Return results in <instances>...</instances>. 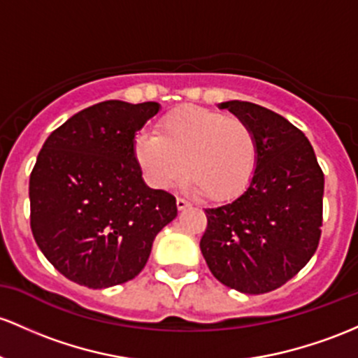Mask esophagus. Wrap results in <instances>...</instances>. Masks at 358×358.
Instances as JSON below:
<instances>
[{
	"label": "esophagus",
	"mask_w": 358,
	"mask_h": 358,
	"mask_svg": "<svg viewBox=\"0 0 358 358\" xmlns=\"http://www.w3.org/2000/svg\"><path fill=\"white\" fill-rule=\"evenodd\" d=\"M188 206H190V202H188L187 199H183V197H178V199H176V207H178L180 210L185 209V207H188Z\"/></svg>",
	"instance_id": "34e87169"
}]
</instances>
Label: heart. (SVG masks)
<instances>
[{"label":"heart","instance_id":"1","mask_svg":"<svg viewBox=\"0 0 358 358\" xmlns=\"http://www.w3.org/2000/svg\"><path fill=\"white\" fill-rule=\"evenodd\" d=\"M136 158L152 187L170 188L187 176L207 199L227 200L245 190L257 164V139L245 120L199 107L168 113L156 136H141Z\"/></svg>","mask_w":358,"mask_h":358}]
</instances>
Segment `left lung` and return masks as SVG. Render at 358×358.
Instances as JSON below:
<instances>
[{
	"instance_id": "obj_1",
	"label": "left lung",
	"mask_w": 358,
	"mask_h": 358,
	"mask_svg": "<svg viewBox=\"0 0 358 358\" xmlns=\"http://www.w3.org/2000/svg\"><path fill=\"white\" fill-rule=\"evenodd\" d=\"M257 139L248 188L206 209L200 250L219 282L245 294L282 287L311 260L323 226L324 175L311 143L287 119L250 101H224Z\"/></svg>"
}]
</instances>
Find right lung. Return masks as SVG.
I'll use <instances>...</instances> for the list:
<instances>
[{
	"label": "right lung",
	"instance_id": "1",
	"mask_svg": "<svg viewBox=\"0 0 358 358\" xmlns=\"http://www.w3.org/2000/svg\"><path fill=\"white\" fill-rule=\"evenodd\" d=\"M156 101L107 100L52 132L30 173V227L44 257L90 289L132 280L156 234L176 217V199L143 180L136 134Z\"/></svg>",
	"mask_w": 358,
	"mask_h": 358
}]
</instances>
